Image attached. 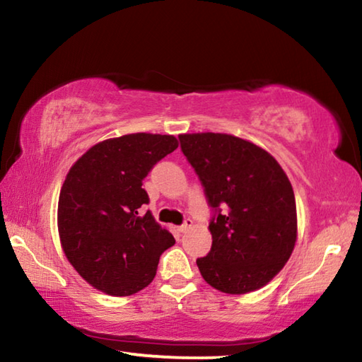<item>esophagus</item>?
Instances as JSON below:
<instances>
[{
    "label": "esophagus",
    "instance_id": "obj_1",
    "mask_svg": "<svg viewBox=\"0 0 362 362\" xmlns=\"http://www.w3.org/2000/svg\"><path fill=\"white\" fill-rule=\"evenodd\" d=\"M193 226V220L192 218H185V222H183L180 226H179V231L180 233H185L188 228H192Z\"/></svg>",
    "mask_w": 362,
    "mask_h": 362
}]
</instances>
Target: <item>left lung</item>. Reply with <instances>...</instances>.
Returning a JSON list of instances; mask_svg holds the SVG:
<instances>
[{"label":"left lung","mask_w":362,"mask_h":362,"mask_svg":"<svg viewBox=\"0 0 362 362\" xmlns=\"http://www.w3.org/2000/svg\"><path fill=\"white\" fill-rule=\"evenodd\" d=\"M179 139L216 209L211 252L196 260L201 276L233 296L260 289L283 269L297 241L289 179L276 159L249 140L218 132Z\"/></svg>","instance_id":"1"}]
</instances>
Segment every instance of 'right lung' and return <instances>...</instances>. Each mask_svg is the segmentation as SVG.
Wrapping results in <instances>:
<instances>
[{
    "mask_svg": "<svg viewBox=\"0 0 362 362\" xmlns=\"http://www.w3.org/2000/svg\"><path fill=\"white\" fill-rule=\"evenodd\" d=\"M179 142L161 134H127L95 144L70 168L60 188L59 238L64 254L84 281L113 297L145 289L159 255L174 246L150 211L142 188L151 168Z\"/></svg>",
    "mask_w": 362,
    "mask_h": 362,
    "instance_id": "obj_1",
    "label": "right lung"
}]
</instances>
